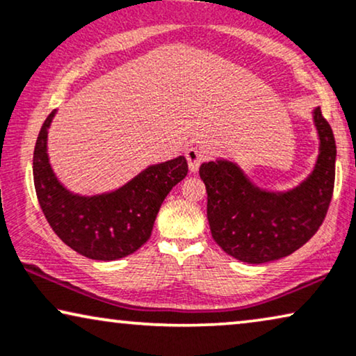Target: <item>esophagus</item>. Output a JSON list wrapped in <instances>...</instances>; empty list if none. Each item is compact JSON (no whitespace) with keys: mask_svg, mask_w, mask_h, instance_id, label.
<instances>
[{"mask_svg":"<svg viewBox=\"0 0 356 356\" xmlns=\"http://www.w3.org/2000/svg\"><path fill=\"white\" fill-rule=\"evenodd\" d=\"M186 158H187L188 169H191V172H197L198 168H200L202 161H203V154L197 148H188L186 151Z\"/></svg>","mask_w":356,"mask_h":356,"instance_id":"1","label":"esophagus"}]
</instances>
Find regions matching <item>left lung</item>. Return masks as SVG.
Instances as JSON below:
<instances>
[{
	"label": "left lung",
	"mask_w": 356,
	"mask_h": 356,
	"mask_svg": "<svg viewBox=\"0 0 356 356\" xmlns=\"http://www.w3.org/2000/svg\"><path fill=\"white\" fill-rule=\"evenodd\" d=\"M312 120L319 136L314 169L288 191L257 187L233 161L218 158L200 165L211 236L231 257L272 262L295 252L319 229L332 200L337 148L321 107L312 111Z\"/></svg>",
	"instance_id": "8db88e82"
}]
</instances>
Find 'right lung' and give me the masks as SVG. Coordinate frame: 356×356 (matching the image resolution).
<instances>
[{"mask_svg":"<svg viewBox=\"0 0 356 356\" xmlns=\"http://www.w3.org/2000/svg\"><path fill=\"white\" fill-rule=\"evenodd\" d=\"M45 118L34 149V186L40 208L66 245L84 257L117 260L138 250L149 239L161 203L188 172L184 156L151 164L115 191L81 195L58 181L47 153L50 123Z\"/></svg>","mask_w":356,"mask_h":356,"instance_id":"obj_1","label":"right lung"}]
</instances>
